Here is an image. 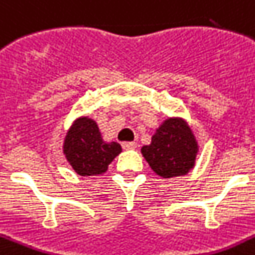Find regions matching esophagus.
Listing matches in <instances>:
<instances>
[{
  "instance_id": "obj_1",
  "label": "esophagus",
  "mask_w": 255,
  "mask_h": 255,
  "mask_svg": "<svg viewBox=\"0 0 255 255\" xmlns=\"http://www.w3.org/2000/svg\"><path fill=\"white\" fill-rule=\"evenodd\" d=\"M122 146H123V149H126V150H132V149H136V147H137V142H123Z\"/></svg>"
}]
</instances>
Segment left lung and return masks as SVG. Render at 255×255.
Segmentation results:
<instances>
[{
    "mask_svg": "<svg viewBox=\"0 0 255 255\" xmlns=\"http://www.w3.org/2000/svg\"><path fill=\"white\" fill-rule=\"evenodd\" d=\"M198 141L188 122L168 117L151 136V142L141 147V154L151 170L163 179L184 176L196 164Z\"/></svg>",
    "mask_w": 255,
    "mask_h": 255,
    "instance_id": "obj_1",
    "label": "left lung"
}]
</instances>
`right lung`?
<instances>
[{
  "label": "right lung",
  "mask_w": 255,
  "mask_h": 255,
  "mask_svg": "<svg viewBox=\"0 0 255 255\" xmlns=\"http://www.w3.org/2000/svg\"><path fill=\"white\" fill-rule=\"evenodd\" d=\"M122 151L115 141H105L95 119L76 118L63 140V154L80 176H97L108 171L109 164Z\"/></svg>",
  "instance_id": "1"
}]
</instances>
